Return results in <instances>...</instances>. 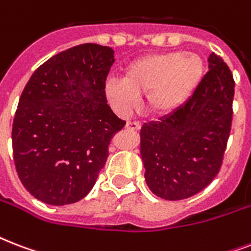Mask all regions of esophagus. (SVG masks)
<instances>
[{"instance_id": "34e87169", "label": "esophagus", "mask_w": 251, "mask_h": 251, "mask_svg": "<svg viewBox=\"0 0 251 251\" xmlns=\"http://www.w3.org/2000/svg\"><path fill=\"white\" fill-rule=\"evenodd\" d=\"M141 122H127L126 124V129L130 130V131H138V130H141Z\"/></svg>"}]
</instances>
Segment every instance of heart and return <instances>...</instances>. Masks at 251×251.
Returning <instances> with one entry per match:
<instances>
[{
    "mask_svg": "<svg viewBox=\"0 0 251 251\" xmlns=\"http://www.w3.org/2000/svg\"><path fill=\"white\" fill-rule=\"evenodd\" d=\"M206 65L197 53H160L130 62L122 78H108L106 98L117 109L129 110L146 96V102L157 116L171 114L185 105L204 76Z\"/></svg>",
    "mask_w": 251,
    "mask_h": 251,
    "instance_id": "b5f03b06",
    "label": "heart"
}]
</instances>
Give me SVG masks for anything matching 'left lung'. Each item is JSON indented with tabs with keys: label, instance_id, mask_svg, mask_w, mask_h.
<instances>
[{
	"label": "left lung",
	"instance_id": "1",
	"mask_svg": "<svg viewBox=\"0 0 251 251\" xmlns=\"http://www.w3.org/2000/svg\"><path fill=\"white\" fill-rule=\"evenodd\" d=\"M208 73L189 101L141 129V157L150 190L181 201L203 190L218 175L232 125L234 80L215 53Z\"/></svg>",
	"mask_w": 251,
	"mask_h": 251
}]
</instances>
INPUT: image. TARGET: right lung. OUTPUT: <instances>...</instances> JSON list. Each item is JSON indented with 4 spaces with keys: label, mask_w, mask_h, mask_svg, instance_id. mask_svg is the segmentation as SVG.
Segmentation results:
<instances>
[{
    "label": "right lung",
    "mask_w": 251,
    "mask_h": 251,
    "mask_svg": "<svg viewBox=\"0 0 251 251\" xmlns=\"http://www.w3.org/2000/svg\"><path fill=\"white\" fill-rule=\"evenodd\" d=\"M114 50L80 44L37 68L18 102L13 155L29 194L52 206L84 198L105 165L108 146L126 122L106 104Z\"/></svg>",
    "instance_id": "add662e5"
}]
</instances>
